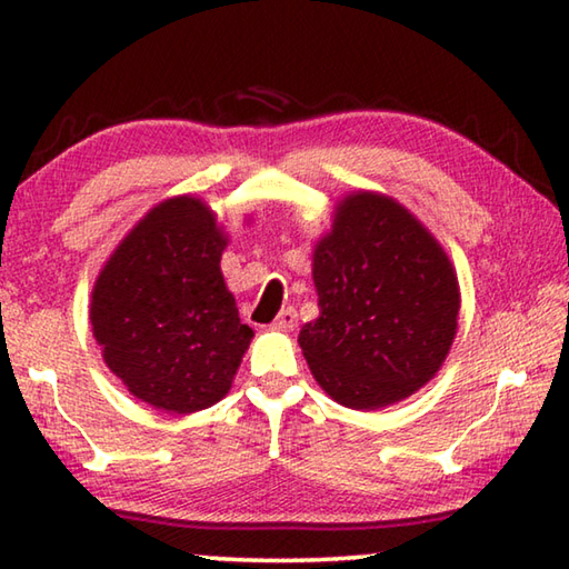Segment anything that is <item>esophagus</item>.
I'll use <instances>...</instances> for the list:
<instances>
[{"instance_id": "1", "label": "esophagus", "mask_w": 569, "mask_h": 569, "mask_svg": "<svg viewBox=\"0 0 569 569\" xmlns=\"http://www.w3.org/2000/svg\"><path fill=\"white\" fill-rule=\"evenodd\" d=\"M296 323H298V313H296V308H283L281 313L276 316V321H273V329L276 331H293L296 329Z\"/></svg>"}]
</instances>
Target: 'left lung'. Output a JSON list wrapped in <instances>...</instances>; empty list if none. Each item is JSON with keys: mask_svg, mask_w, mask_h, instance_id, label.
I'll list each match as a JSON object with an SVG mask.
<instances>
[{"mask_svg": "<svg viewBox=\"0 0 569 569\" xmlns=\"http://www.w3.org/2000/svg\"><path fill=\"white\" fill-rule=\"evenodd\" d=\"M311 261L319 319L298 346L333 401L373 411L437 377L457 336L459 281L409 208L383 192H349Z\"/></svg>", "mask_w": 569, "mask_h": 569, "instance_id": "left-lung-1", "label": "left lung"}]
</instances>
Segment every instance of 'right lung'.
<instances>
[{"instance_id":"1","label":"right lung","mask_w":569,"mask_h":569,"mask_svg":"<svg viewBox=\"0 0 569 569\" xmlns=\"http://www.w3.org/2000/svg\"><path fill=\"white\" fill-rule=\"evenodd\" d=\"M226 246L213 208L176 196L152 206L104 261L90 326L108 369L134 399L192 413L233 387L253 329L240 323L220 271Z\"/></svg>"}]
</instances>
